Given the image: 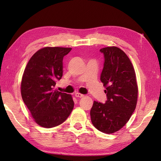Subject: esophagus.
Instances as JSON below:
<instances>
[{"instance_id": "esophagus-1", "label": "esophagus", "mask_w": 161, "mask_h": 161, "mask_svg": "<svg viewBox=\"0 0 161 161\" xmlns=\"http://www.w3.org/2000/svg\"><path fill=\"white\" fill-rule=\"evenodd\" d=\"M75 95V97H80V98L84 97V95L81 94V93H76Z\"/></svg>"}]
</instances>
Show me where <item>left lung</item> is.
I'll return each mask as SVG.
<instances>
[{
	"mask_svg": "<svg viewBox=\"0 0 161 161\" xmlns=\"http://www.w3.org/2000/svg\"><path fill=\"white\" fill-rule=\"evenodd\" d=\"M104 54V67L100 80L106 88L105 103L94 101L91 109L92 124L105 133L118 131L129 121L138 98L134 68L127 55L119 47L100 50Z\"/></svg>",
	"mask_w": 161,
	"mask_h": 161,
	"instance_id": "left-lung-1",
	"label": "left lung"
}]
</instances>
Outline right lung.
Listing matches in <instances>:
<instances>
[{
    "label": "right lung",
    "instance_id": "obj_1",
    "mask_svg": "<svg viewBox=\"0 0 161 161\" xmlns=\"http://www.w3.org/2000/svg\"><path fill=\"white\" fill-rule=\"evenodd\" d=\"M71 47H46L30 58L21 81V96L35 121L45 128L61 125L74 102L69 94L54 90L63 75V59Z\"/></svg>",
    "mask_w": 161,
    "mask_h": 161
}]
</instances>
